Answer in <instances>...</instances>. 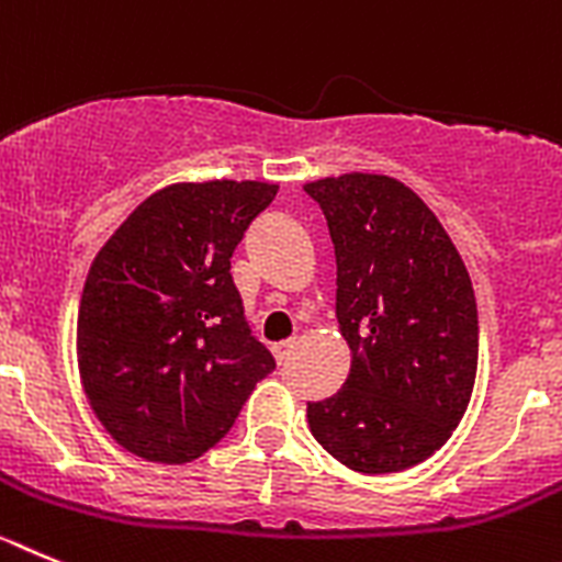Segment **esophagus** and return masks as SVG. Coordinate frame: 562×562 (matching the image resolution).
Segmentation results:
<instances>
[{"label": "esophagus", "instance_id": "esophagus-1", "mask_svg": "<svg viewBox=\"0 0 562 562\" xmlns=\"http://www.w3.org/2000/svg\"><path fill=\"white\" fill-rule=\"evenodd\" d=\"M293 338H285V341H280V344H274V347H271V350H274V358L277 361H285L288 356H291V350H293Z\"/></svg>", "mask_w": 562, "mask_h": 562}]
</instances>
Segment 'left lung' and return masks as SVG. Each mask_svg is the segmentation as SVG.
<instances>
[{"label": "left lung", "mask_w": 562, "mask_h": 562, "mask_svg": "<svg viewBox=\"0 0 562 562\" xmlns=\"http://www.w3.org/2000/svg\"><path fill=\"white\" fill-rule=\"evenodd\" d=\"M336 249V318L350 375L307 403V426L358 473H397L439 451L473 394L479 313L439 218L383 173L307 181Z\"/></svg>", "instance_id": "obj_1"}]
</instances>
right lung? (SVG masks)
<instances>
[{
	"label": "right lung",
	"mask_w": 562,
	"mask_h": 562,
	"mask_svg": "<svg viewBox=\"0 0 562 562\" xmlns=\"http://www.w3.org/2000/svg\"><path fill=\"white\" fill-rule=\"evenodd\" d=\"M274 195L271 181L161 187L94 257L78 311L80 383L125 451L193 462L277 367L229 274L232 251Z\"/></svg>",
	"instance_id": "1"
}]
</instances>
